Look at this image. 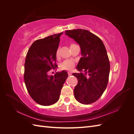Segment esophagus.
I'll list each match as a JSON object with an SVG mask.
<instances>
[{
    "label": "esophagus",
    "instance_id": "1",
    "mask_svg": "<svg viewBox=\"0 0 134 134\" xmlns=\"http://www.w3.org/2000/svg\"><path fill=\"white\" fill-rule=\"evenodd\" d=\"M68 75L70 76V75H71L72 74V72L71 71H68Z\"/></svg>",
    "mask_w": 134,
    "mask_h": 134
}]
</instances>
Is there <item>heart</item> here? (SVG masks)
Wrapping results in <instances>:
<instances>
[{"label": "heart", "instance_id": "1", "mask_svg": "<svg viewBox=\"0 0 134 134\" xmlns=\"http://www.w3.org/2000/svg\"><path fill=\"white\" fill-rule=\"evenodd\" d=\"M59 53V50L57 51V55ZM74 66V62L71 60H66L61 64V68L64 69H70Z\"/></svg>", "mask_w": 134, "mask_h": 134}]
</instances>
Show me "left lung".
<instances>
[{
  "instance_id": "8db88e82",
  "label": "left lung",
  "mask_w": 134,
  "mask_h": 134,
  "mask_svg": "<svg viewBox=\"0 0 134 134\" xmlns=\"http://www.w3.org/2000/svg\"><path fill=\"white\" fill-rule=\"evenodd\" d=\"M65 35L79 44L82 55L76 66L81 72L72 74L78 79L74 97L82 104L92 103L102 95L108 82L110 65L106 47L98 37L86 30H68Z\"/></svg>"
}]
</instances>
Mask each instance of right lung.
<instances>
[{
    "label": "right lung",
    "mask_w": 134,
    "mask_h": 134,
    "mask_svg": "<svg viewBox=\"0 0 134 134\" xmlns=\"http://www.w3.org/2000/svg\"><path fill=\"white\" fill-rule=\"evenodd\" d=\"M60 33L36 40L26 55L24 79L27 91L36 103L50 106L59 100L61 90L68 78L65 71L48 75V72L57 65L56 52L60 42Z\"/></svg>",
    "instance_id": "right-lung-1"
}]
</instances>
